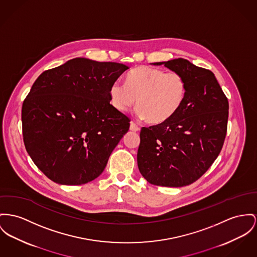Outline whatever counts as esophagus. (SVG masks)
Returning <instances> with one entry per match:
<instances>
[{"label":"esophagus","instance_id":"obj_1","mask_svg":"<svg viewBox=\"0 0 257 257\" xmlns=\"http://www.w3.org/2000/svg\"><path fill=\"white\" fill-rule=\"evenodd\" d=\"M130 130H131L132 132H138V131H139V126H137V124H136L134 121H131Z\"/></svg>","mask_w":257,"mask_h":257}]
</instances>
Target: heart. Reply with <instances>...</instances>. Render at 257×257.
I'll return each instance as SVG.
<instances>
[{"instance_id": "obj_1", "label": "heart", "mask_w": 257, "mask_h": 257, "mask_svg": "<svg viewBox=\"0 0 257 257\" xmlns=\"http://www.w3.org/2000/svg\"><path fill=\"white\" fill-rule=\"evenodd\" d=\"M187 83L178 72L139 66L130 72L125 84L116 81L110 87V101L125 112L137 103V116L151 123L170 120L185 101Z\"/></svg>"}]
</instances>
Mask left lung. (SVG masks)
Masks as SVG:
<instances>
[{
	"instance_id": "obj_1",
	"label": "left lung",
	"mask_w": 257,
	"mask_h": 257,
	"mask_svg": "<svg viewBox=\"0 0 257 257\" xmlns=\"http://www.w3.org/2000/svg\"><path fill=\"white\" fill-rule=\"evenodd\" d=\"M154 64L180 73L187 83V93L170 120L141 128L137 165L149 183L182 187L197 181L220 153L229 102L210 70L183 58Z\"/></svg>"
}]
</instances>
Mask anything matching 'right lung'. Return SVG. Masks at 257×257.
<instances>
[{
  "label": "right lung",
  "mask_w": 257,
  "mask_h": 257,
  "mask_svg": "<svg viewBox=\"0 0 257 257\" xmlns=\"http://www.w3.org/2000/svg\"><path fill=\"white\" fill-rule=\"evenodd\" d=\"M127 69L78 57L35 81L22 104L23 141L53 182L82 185L102 173L130 128V118L110 104V87Z\"/></svg>",
  "instance_id": "1"
}]
</instances>
